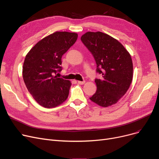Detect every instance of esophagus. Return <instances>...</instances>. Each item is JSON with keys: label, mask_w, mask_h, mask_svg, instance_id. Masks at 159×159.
I'll list each match as a JSON object with an SVG mask.
<instances>
[{"label": "esophagus", "mask_w": 159, "mask_h": 159, "mask_svg": "<svg viewBox=\"0 0 159 159\" xmlns=\"http://www.w3.org/2000/svg\"><path fill=\"white\" fill-rule=\"evenodd\" d=\"M77 83L79 84H84L85 83V81H78Z\"/></svg>", "instance_id": "esophagus-1"}]
</instances>
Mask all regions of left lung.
<instances>
[{"mask_svg":"<svg viewBox=\"0 0 159 159\" xmlns=\"http://www.w3.org/2000/svg\"><path fill=\"white\" fill-rule=\"evenodd\" d=\"M80 39L95 59L96 71L102 75V79L95 80L97 90L90 100L103 107L116 103L132 81L130 53L119 40L100 31L86 32Z\"/></svg>","mask_w":159,"mask_h":159,"instance_id":"obj_1","label":"left lung"}]
</instances>
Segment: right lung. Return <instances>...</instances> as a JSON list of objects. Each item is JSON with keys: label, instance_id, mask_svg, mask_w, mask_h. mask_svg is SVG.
Here are the masks:
<instances>
[{"label": "right lung", "instance_id": "add662e5", "mask_svg": "<svg viewBox=\"0 0 159 159\" xmlns=\"http://www.w3.org/2000/svg\"><path fill=\"white\" fill-rule=\"evenodd\" d=\"M78 37V34L56 31L39 40L27 53L23 63V79L28 91L41 106L54 108L69 96L71 83L58 78L61 57Z\"/></svg>", "mask_w": 159, "mask_h": 159}]
</instances>
